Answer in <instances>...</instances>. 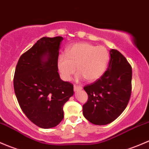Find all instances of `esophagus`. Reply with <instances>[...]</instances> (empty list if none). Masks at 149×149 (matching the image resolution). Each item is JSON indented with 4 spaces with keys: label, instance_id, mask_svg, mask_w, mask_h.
<instances>
[{
    "label": "esophagus",
    "instance_id": "34e87169",
    "mask_svg": "<svg viewBox=\"0 0 149 149\" xmlns=\"http://www.w3.org/2000/svg\"><path fill=\"white\" fill-rule=\"evenodd\" d=\"M82 89V87H81V86H78V85L74 86V92H77V91H79V90H81Z\"/></svg>",
    "mask_w": 149,
    "mask_h": 149
}]
</instances>
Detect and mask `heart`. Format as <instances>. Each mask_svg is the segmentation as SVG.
I'll list each match as a JSON object with an SVG mask.
<instances>
[{
  "label": "heart",
  "instance_id": "1",
  "mask_svg": "<svg viewBox=\"0 0 149 149\" xmlns=\"http://www.w3.org/2000/svg\"><path fill=\"white\" fill-rule=\"evenodd\" d=\"M110 55L105 47L87 43H79L69 47L65 54H61L57 58V67L61 77L69 81L77 72V80L85 78L93 82L100 78L106 70Z\"/></svg>",
  "mask_w": 149,
  "mask_h": 149
}]
</instances>
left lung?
Listing matches in <instances>:
<instances>
[{"label": "left lung", "instance_id": "8db88e82", "mask_svg": "<svg viewBox=\"0 0 149 149\" xmlns=\"http://www.w3.org/2000/svg\"><path fill=\"white\" fill-rule=\"evenodd\" d=\"M108 68L98 80L84 87L88 100L83 116L95 125H107L126 108L131 94L132 68L118 50H110Z\"/></svg>", "mask_w": 149, "mask_h": 149}]
</instances>
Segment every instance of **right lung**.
<instances>
[{
	"label": "right lung",
	"instance_id": "add662e5",
	"mask_svg": "<svg viewBox=\"0 0 149 149\" xmlns=\"http://www.w3.org/2000/svg\"><path fill=\"white\" fill-rule=\"evenodd\" d=\"M62 36L43 37L18 59L13 87L21 110L41 128L56 126L64 103L73 95L72 84L62 80L57 58Z\"/></svg>",
	"mask_w": 149,
	"mask_h": 149
}]
</instances>
